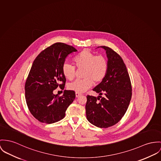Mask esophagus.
<instances>
[{"instance_id":"obj_1","label":"esophagus","mask_w":161,"mask_h":161,"mask_svg":"<svg viewBox=\"0 0 161 161\" xmlns=\"http://www.w3.org/2000/svg\"><path fill=\"white\" fill-rule=\"evenodd\" d=\"M81 93H79V92H76L75 93V96H76V97H78L80 96H81Z\"/></svg>"}]
</instances>
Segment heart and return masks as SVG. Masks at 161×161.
Masks as SVG:
<instances>
[{"label":"heart","instance_id":"heart-1","mask_svg":"<svg viewBox=\"0 0 161 161\" xmlns=\"http://www.w3.org/2000/svg\"><path fill=\"white\" fill-rule=\"evenodd\" d=\"M73 62L78 69H84L83 76L84 78L76 80L68 85L70 90L76 92H84L92 86L94 82L99 83L106 76L108 69L107 58L102 56H96L90 50L85 49L76 54ZM62 74L69 80H72L75 76L74 65L65 62L62 67Z\"/></svg>","mask_w":161,"mask_h":161}]
</instances>
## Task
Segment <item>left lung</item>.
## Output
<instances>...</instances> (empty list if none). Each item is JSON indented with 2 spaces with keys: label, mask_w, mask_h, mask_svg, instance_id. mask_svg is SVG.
Listing matches in <instances>:
<instances>
[{
  "label": "left lung",
  "mask_w": 161,
  "mask_h": 161,
  "mask_svg": "<svg viewBox=\"0 0 161 161\" xmlns=\"http://www.w3.org/2000/svg\"><path fill=\"white\" fill-rule=\"evenodd\" d=\"M99 47L106 51L108 69L105 78L92 89L99 96H87L86 114L90 123L107 128L118 123L125 113L132 97V86L121 57L108 47Z\"/></svg>",
  "instance_id": "obj_1"
}]
</instances>
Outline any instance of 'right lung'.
<instances>
[{"label": "right lung", "mask_w": 161, "mask_h": 161, "mask_svg": "<svg viewBox=\"0 0 161 161\" xmlns=\"http://www.w3.org/2000/svg\"><path fill=\"white\" fill-rule=\"evenodd\" d=\"M76 51L72 46L58 42L42 51L33 62L25 84V96L29 111L38 121L51 124L61 120L75 99L74 91L64 90L62 96L53 91L58 86L64 89L62 65L67 56Z\"/></svg>", "instance_id": "1"}]
</instances>
